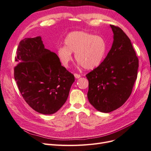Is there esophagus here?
I'll return each instance as SVG.
<instances>
[{"label": "esophagus", "instance_id": "esophagus-1", "mask_svg": "<svg viewBox=\"0 0 151 151\" xmlns=\"http://www.w3.org/2000/svg\"><path fill=\"white\" fill-rule=\"evenodd\" d=\"M74 76H75V78H80V77H81L80 75L76 74V73H75V74H74Z\"/></svg>", "mask_w": 151, "mask_h": 151}]
</instances>
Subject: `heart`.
Instances as JSON below:
<instances>
[{"label": "heart", "instance_id": "obj_1", "mask_svg": "<svg viewBox=\"0 0 151 151\" xmlns=\"http://www.w3.org/2000/svg\"><path fill=\"white\" fill-rule=\"evenodd\" d=\"M64 45L59 47L58 55L64 66H68L72 61V52L75 53L76 61L86 70H93L104 60L107 44L101 35L83 31L70 32L64 40Z\"/></svg>", "mask_w": 151, "mask_h": 151}]
</instances>
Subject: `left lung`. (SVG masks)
I'll return each instance as SVG.
<instances>
[{
	"label": "left lung",
	"mask_w": 151,
	"mask_h": 151,
	"mask_svg": "<svg viewBox=\"0 0 151 151\" xmlns=\"http://www.w3.org/2000/svg\"><path fill=\"white\" fill-rule=\"evenodd\" d=\"M110 27L113 32L111 50L100 65L86 75L89 102L105 113L117 109L127 101L139 68V59L130 38L120 28Z\"/></svg>",
	"instance_id": "1"
}]
</instances>
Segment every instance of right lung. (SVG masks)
<instances>
[{"label": "right lung", "mask_w": 151, "mask_h": 151, "mask_svg": "<svg viewBox=\"0 0 151 151\" xmlns=\"http://www.w3.org/2000/svg\"><path fill=\"white\" fill-rule=\"evenodd\" d=\"M15 61L14 78L24 101L39 113H56L67 100L74 75L45 49L40 36L21 40Z\"/></svg>", "instance_id": "obj_1"}]
</instances>
